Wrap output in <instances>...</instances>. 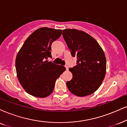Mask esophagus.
<instances>
[{
	"mask_svg": "<svg viewBox=\"0 0 127 127\" xmlns=\"http://www.w3.org/2000/svg\"><path fill=\"white\" fill-rule=\"evenodd\" d=\"M65 69H66V70H67L68 69V65H65Z\"/></svg>",
	"mask_w": 127,
	"mask_h": 127,
	"instance_id": "34e87169",
	"label": "esophagus"
}]
</instances>
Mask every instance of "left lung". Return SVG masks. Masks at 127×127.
Listing matches in <instances>:
<instances>
[{
  "mask_svg": "<svg viewBox=\"0 0 127 127\" xmlns=\"http://www.w3.org/2000/svg\"><path fill=\"white\" fill-rule=\"evenodd\" d=\"M63 36L77 65L69 68L73 78L66 84L75 95H90L99 87L105 77L106 59L104 53L93 37L76 29L63 30Z\"/></svg>",
  "mask_w": 127,
  "mask_h": 127,
  "instance_id": "8db88e82",
  "label": "left lung"
}]
</instances>
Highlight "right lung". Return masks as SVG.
<instances>
[{"label": "right lung", "instance_id": "1", "mask_svg": "<svg viewBox=\"0 0 127 127\" xmlns=\"http://www.w3.org/2000/svg\"><path fill=\"white\" fill-rule=\"evenodd\" d=\"M62 30L41 28L25 41L16 59V69L19 82L30 95L44 98L53 91L57 78L65 68L46 60L52 58L53 41L62 35Z\"/></svg>", "mask_w": 127, "mask_h": 127}]
</instances>
